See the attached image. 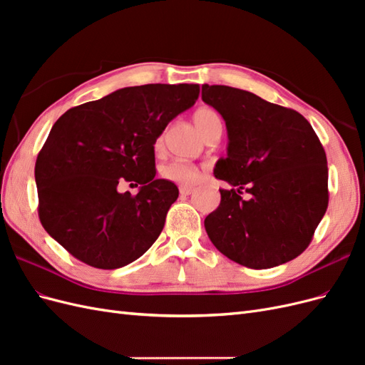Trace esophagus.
<instances>
[{
  "mask_svg": "<svg viewBox=\"0 0 365 365\" xmlns=\"http://www.w3.org/2000/svg\"><path fill=\"white\" fill-rule=\"evenodd\" d=\"M193 187H190V185H181L180 187V193L182 195V196H189V195H192L193 193Z\"/></svg>",
  "mask_w": 365,
  "mask_h": 365,
  "instance_id": "esophagus-1",
  "label": "esophagus"
}]
</instances>
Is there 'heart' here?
<instances>
[{
    "instance_id": "1",
    "label": "heart",
    "mask_w": 365,
    "mask_h": 365,
    "mask_svg": "<svg viewBox=\"0 0 365 365\" xmlns=\"http://www.w3.org/2000/svg\"><path fill=\"white\" fill-rule=\"evenodd\" d=\"M193 121H195V126L197 128V130L202 134V137L207 134V132L213 130V129H217V128L222 129V118H220L217 111H215L213 108H208V106L196 109L193 114ZM161 140L163 138L160 137L157 145H161ZM163 175H164V178H168L175 182L192 184L197 178V169L193 168L192 164H187L182 161H173L168 165H164Z\"/></svg>"
}]
</instances>
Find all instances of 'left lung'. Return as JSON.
Instances as JSON below:
<instances>
[{"label": "left lung", "instance_id": "obj_1", "mask_svg": "<svg viewBox=\"0 0 365 365\" xmlns=\"http://www.w3.org/2000/svg\"><path fill=\"white\" fill-rule=\"evenodd\" d=\"M202 101L225 121L227 157L215 176L233 187L219 190L220 204L204 220L210 240L252 269L300 256L329 202L326 152L311 123L239 88L204 83Z\"/></svg>", "mask_w": 365, "mask_h": 365}]
</instances>
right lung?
<instances>
[{
  "mask_svg": "<svg viewBox=\"0 0 365 365\" xmlns=\"http://www.w3.org/2000/svg\"><path fill=\"white\" fill-rule=\"evenodd\" d=\"M200 97L197 83L121 88L68 109L39 152L35 180L47 233L81 262L117 269L160 236L178 187L155 180L157 138ZM120 179L139 193L120 194Z\"/></svg>",
  "mask_w": 365,
  "mask_h": 365,
  "instance_id": "add662e5",
  "label": "right lung"
}]
</instances>
